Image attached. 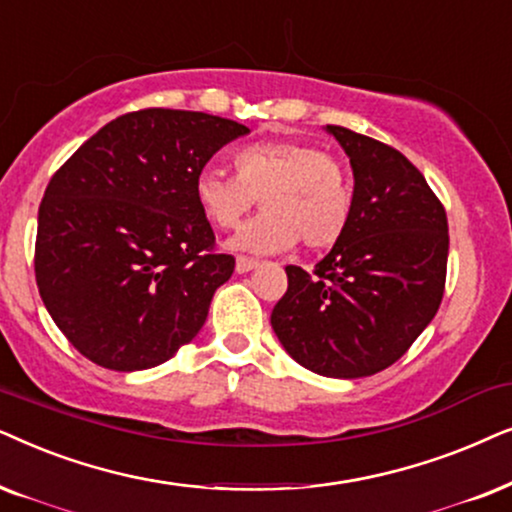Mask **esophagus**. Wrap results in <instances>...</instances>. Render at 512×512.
Instances as JSON below:
<instances>
[{"mask_svg":"<svg viewBox=\"0 0 512 512\" xmlns=\"http://www.w3.org/2000/svg\"><path fill=\"white\" fill-rule=\"evenodd\" d=\"M260 267V260H252V257H245V255H238L236 257V271L238 274H248V271Z\"/></svg>","mask_w":512,"mask_h":512,"instance_id":"34e87169","label":"esophagus"}]
</instances>
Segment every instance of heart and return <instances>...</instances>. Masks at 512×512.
<instances>
[{"instance_id":"obj_1","label":"heart","mask_w":512,"mask_h":512,"mask_svg":"<svg viewBox=\"0 0 512 512\" xmlns=\"http://www.w3.org/2000/svg\"><path fill=\"white\" fill-rule=\"evenodd\" d=\"M236 173L203 166L194 177L201 213L234 229L260 199V215L229 238V248L271 255L295 248L323 250L344 236L353 213V182L335 156L302 140L248 142L231 154Z\"/></svg>"}]
</instances>
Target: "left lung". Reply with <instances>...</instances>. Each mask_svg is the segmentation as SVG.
<instances>
[{
	"instance_id": "obj_1",
	"label": "left lung",
	"mask_w": 512,
	"mask_h": 512,
	"mask_svg": "<svg viewBox=\"0 0 512 512\" xmlns=\"http://www.w3.org/2000/svg\"><path fill=\"white\" fill-rule=\"evenodd\" d=\"M353 168V213L313 274L285 267L271 311L283 349L306 370L370 377L393 365L431 323L445 292L447 215L398 149L327 126Z\"/></svg>"
}]
</instances>
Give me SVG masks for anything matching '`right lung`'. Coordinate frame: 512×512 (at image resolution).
<instances>
[{"mask_svg": "<svg viewBox=\"0 0 512 512\" xmlns=\"http://www.w3.org/2000/svg\"><path fill=\"white\" fill-rule=\"evenodd\" d=\"M250 133L187 109H140L102 126L51 177L34 276L81 356L117 372L173 358L234 274L194 194L217 149Z\"/></svg>", "mask_w": 512, "mask_h": 512, "instance_id": "right-lung-1", "label": "right lung"}]
</instances>
